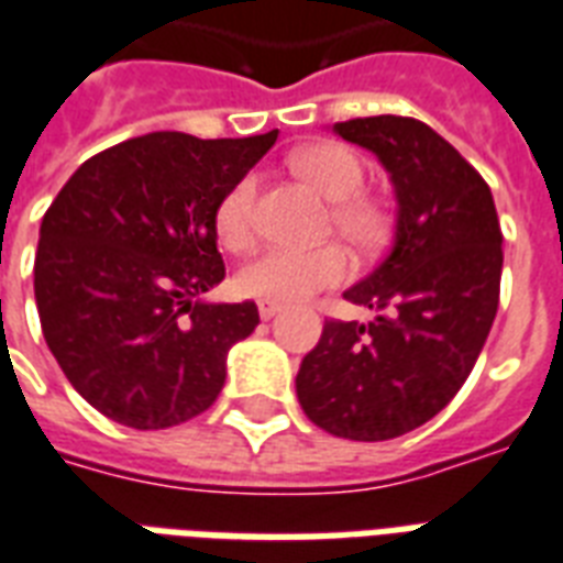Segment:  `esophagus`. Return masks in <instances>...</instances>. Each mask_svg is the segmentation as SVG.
Returning a JSON list of instances; mask_svg holds the SVG:
<instances>
[{"mask_svg":"<svg viewBox=\"0 0 563 563\" xmlns=\"http://www.w3.org/2000/svg\"><path fill=\"white\" fill-rule=\"evenodd\" d=\"M280 309V303H274V300H260V318H263V321H272Z\"/></svg>","mask_w":563,"mask_h":563,"instance_id":"obj_1","label":"esophagus"}]
</instances>
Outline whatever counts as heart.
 <instances>
[{
  "instance_id": "heart-1",
  "label": "heart",
  "mask_w": 563,
  "mask_h": 563,
  "mask_svg": "<svg viewBox=\"0 0 563 563\" xmlns=\"http://www.w3.org/2000/svg\"><path fill=\"white\" fill-rule=\"evenodd\" d=\"M295 169L333 203L335 228L353 245L374 247L385 239L388 216L374 198L356 195L365 180L360 157L339 143H316L295 154ZM254 178H242L230 187L216 210V230L221 242L242 251L254 239ZM353 272L351 254L342 245L318 247H265L251 256L236 274L242 295L274 303H295L316 291L347 280Z\"/></svg>"
}]
</instances>
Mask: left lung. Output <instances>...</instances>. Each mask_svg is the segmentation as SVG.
<instances>
[{"instance_id": "obj_1", "label": "left lung", "mask_w": 563, "mask_h": 563, "mask_svg": "<svg viewBox=\"0 0 563 563\" xmlns=\"http://www.w3.org/2000/svg\"><path fill=\"white\" fill-rule=\"evenodd\" d=\"M376 154L394 187V242L344 291L374 321H327L295 379L307 418L330 435L388 441L435 418L479 360L499 307L503 233L482 175L409 117L335 122Z\"/></svg>"}]
</instances>
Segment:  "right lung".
Returning a JSON list of instances; mask_svg holds the SVG:
<instances>
[{
  "label": "right lung",
  "mask_w": 563,
  "mask_h": 563,
  "mask_svg": "<svg viewBox=\"0 0 563 563\" xmlns=\"http://www.w3.org/2000/svg\"><path fill=\"white\" fill-rule=\"evenodd\" d=\"M277 131L198 140L154 131L78 166L40 224L34 300L52 356L104 418L166 429L216 402L254 300L212 303L224 280L216 210Z\"/></svg>",
  "instance_id": "obj_1"
}]
</instances>
